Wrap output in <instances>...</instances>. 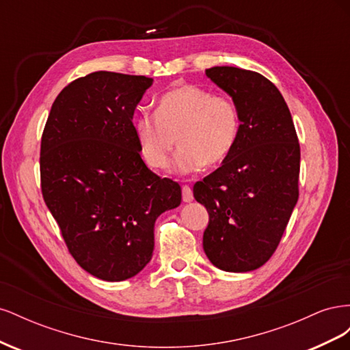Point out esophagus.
<instances>
[{
  "label": "esophagus",
  "mask_w": 350,
  "mask_h": 350,
  "mask_svg": "<svg viewBox=\"0 0 350 350\" xmlns=\"http://www.w3.org/2000/svg\"><path fill=\"white\" fill-rule=\"evenodd\" d=\"M183 200L185 201V203H189V201L194 200L193 189L189 185H183Z\"/></svg>",
  "instance_id": "34e87169"
}]
</instances>
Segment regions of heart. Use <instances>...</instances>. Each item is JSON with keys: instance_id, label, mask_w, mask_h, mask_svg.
<instances>
[{"instance_id": "obj_1", "label": "heart", "mask_w": 350, "mask_h": 350, "mask_svg": "<svg viewBox=\"0 0 350 350\" xmlns=\"http://www.w3.org/2000/svg\"><path fill=\"white\" fill-rule=\"evenodd\" d=\"M134 134L144 162L166 169L178 146L175 169L191 174L216 166L232 153L241 131L238 103L229 94L184 84L163 93L156 112H142L134 120Z\"/></svg>"}]
</instances>
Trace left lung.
Wrapping results in <instances>:
<instances>
[{
  "label": "left lung",
  "mask_w": 350,
  "mask_h": 350,
  "mask_svg": "<svg viewBox=\"0 0 350 350\" xmlns=\"http://www.w3.org/2000/svg\"><path fill=\"white\" fill-rule=\"evenodd\" d=\"M206 76L235 99L237 146L220 167L196 183L207 208V258L225 271H251L276 251L299 197L301 147L282 93L260 72L211 67Z\"/></svg>",
  "instance_id": "left-lung-1"
}]
</instances>
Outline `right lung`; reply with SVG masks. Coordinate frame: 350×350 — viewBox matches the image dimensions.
I'll use <instances>...</instances> for the list:
<instances>
[{
	"label": "right lung",
	"instance_id": "right-lung-1",
	"mask_svg": "<svg viewBox=\"0 0 350 350\" xmlns=\"http://www.w3.org/2000/svg\"><path fill=\"white\" fill-rule=\"evenodd\" d=\"M152 81L111 71L74 80L42 133V196L72 258L107 282L144 269L156 219L181 204V187L146 166L135 140L133 115Z\"/></svg>",
	"mask_w": 350,
	"mask_h": 350
}]
</instances>
